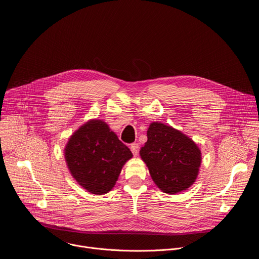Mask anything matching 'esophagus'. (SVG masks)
<instances>
[{"label": "esophagus", "instance_id": "esophagus-1", "mask_svg": "<svg viewBox=\"0 0 259 259\" xmlns=\"http://www.w3.org/2000/svg\"><path fill=\"white\" fill-rule=\"evenodd\" d=\"M131 150H132V152L134 153V155H137L138 153H139V144L138 143H133V144H131Z\"/></svg>", "mask_w": 259, "mask_h": 259}]
</instances>
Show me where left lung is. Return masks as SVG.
<instances>
[{
  "mask_svg": "<svg viewBox=\"0 0 259 259\" xmlns=\"http://www.w3.org/2000/svg\"><path fill=\"white\" fill-rule=\"evenodd\" d=\"M140 155L154 184L167 194L190 188L201 165V151L192 139L161 122L150 123Z\"/></svg>",
  "mask_w": 259,
  "mask_h": 259,
  "instance_id": "left-lung-1",
  "label": "left lung"
}]
</instances>
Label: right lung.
Listing matches in <instances>:
<instances>
[{"instance_id":"add662e5","label":"right lung","mask_w":259,"mask_h":259,"mask_svg":"<svg viewBox=\"0 0 259 259\" xmlns=\"http://www.w3.org/2000/svg\"><path fill=\"white\" fill-rule=\"evenodd\" d=\"M64 156L77 184L91 194L103 195L114 188L133 153L106 122L93 119L69 138Z\"/></svg>"}]
</instances>
